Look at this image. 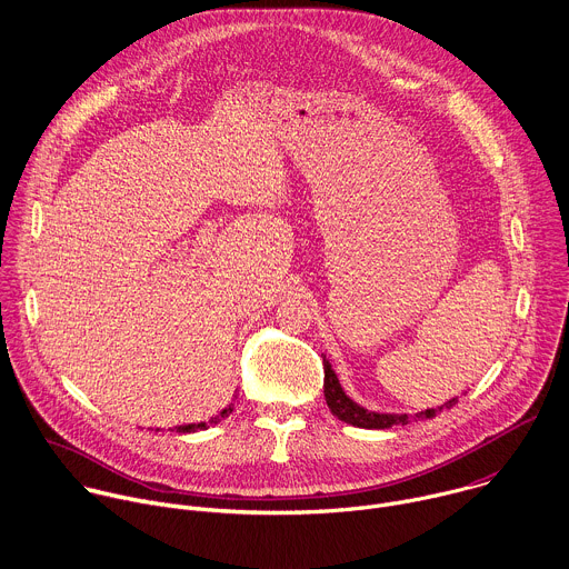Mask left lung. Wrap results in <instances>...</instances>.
<instances>
[{
    "label": "left lung",
    "instance_id": "8db88e82",
    "mask_svg": "<svg viewBox=\"0 0 569 569\" xmlns=\"http://www.w3.org/2000/svg\"><path fill=\"white\" fill-rule=\"evenodd\" d=\"M322 365H325V400L331 409V413L347 422V425H353V427H362V429H389L393 425H407L411 420H427V418H433L438 411L442 409H449L458 402V398H451L447 400L445 405H440L438 409H425V411H418L413 416L409 413H380V411H369L365 409L362 405L353 402L345 389L340 387V380L336 376V371L331 369L329 360L322 356Z\"/></svg>",
    "mask_w": 569,
    "mask_h": 569
}]
</instances>
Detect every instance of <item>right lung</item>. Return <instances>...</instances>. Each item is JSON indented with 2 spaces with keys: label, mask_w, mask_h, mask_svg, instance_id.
Here are the masks:
<instances>
[{
  "label": "right lung",
  "mask_w": 569,
  "mask_h": 569,
  "mask_svg": "<svg viewBox=\"0 0 569 569\" xmlns=\"http://www.w3.org/2000/svg\"><path fill=\"white\" fill-rule=\"evenodd\" d=\"M233 411V402L229 405V407H224L218 416H213L209 422H191V425H180V427H176V431L178 433H191V431H198V429H207L209 425H218L222 418H227L229 413Z\"/></svg>",
  "instance_id": "obj_1"
}]
</instances>
